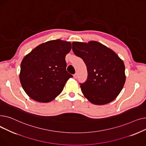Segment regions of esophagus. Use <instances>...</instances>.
<instances>
[{
	"label": "esophagus",
	"mask_w": 146,
	"mask_h": 146,
	"mask_svg": "<svg viewBox=\"0 0 146 146\" xmlns=\"http://www.w3.org/2000/svg\"><path fill=\"white\" fill-rule=\"evenodd\" d=\"M73 77H74V78H75V79L77 78V77H78V73H75V74L73 75Z\"/></svg>",
	"instance_id": "obj_1"
}]
</instances>
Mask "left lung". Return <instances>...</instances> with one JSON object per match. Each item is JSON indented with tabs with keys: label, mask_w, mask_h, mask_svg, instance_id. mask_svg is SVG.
Masks as SVG:
<instances>
[{
	"label": "left lung",
	"mask_w": 146,
	"mask_h": 146,
	"mask_svg": "<svg viewBox=\"0 0 146 146\" xmlns=\"http://www.w3.org/2000/svg\"><path fill=\"white\" fill-rule=\"evenodd\" d=\"M72 50L87 67V80L80 83L83 95L98 105L113 101L125 82L123 61L111 49L95 41L73 42Z\"/></svg>",
	"instance_id": "left-lung-1"
}]
</instances>
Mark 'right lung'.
Wrapping results in <instances>:
<instances>
[{
    "label": "right lung",
    "mask_w": 146,
    "mask_h": 146,
    "mask_svg": "<svg viewBox=\"0 0 146 146\" xmlns=\"http://www.w3.org/2000/svg\"><path fill=\"white\" fill-rule=\"evenodd\" d=\"M71 42L61 40L42 43L23 58L19 80L26 94L34 101L49 102L63 90L73 76L66 70V54Z\"/></svg>",
    "instance_id": "obj_1"
}]
</instances>
